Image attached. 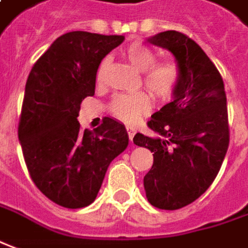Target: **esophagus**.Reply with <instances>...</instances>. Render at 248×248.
I'll use <instances>...</instances> for the list:
<instances>
[{
	"label": "esophagus",
	"instance_id": "obj_1",
	"mask_svg": "<svg viewBox=\"0 0 248 248\" xmlns=\"http://www.w3.org/2000/svg\"><path fill=\"white\" fill-rule=\"evenodd\" d=\"M126 130H127V134H129L130 141H133V137H134V134H136V127H133V126H127V127H126Z\"/></svg>",
	"mask_w": 248,
	"mask_h": 248
}]
</instances>
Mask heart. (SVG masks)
Returning <instances> with one entry per match:
<instances>
[{"label": "heart", "instance_id": "1", "mask_svg": "<svg viewBox=\"0 0 248 248\" xmlns=\"http://www.w3.org/2000/svg\"><path fill=\"white\" fill-rule=\"evenodd\" d=\"M124 57L131 66L142 73V81L146 88L160 100L172 95L179 81V67L172 61L155 62V54L141 43H131L124 50ZM108 58L100 62L96 72V81H104ZM111 112L126 124H136L140 118L151 110L149 96L142 92L121 93L114 96L110 104Z\"/></svg>", "mask_w": 248, "mask_h": 248}]
</instances>
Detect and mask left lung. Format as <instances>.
Instances as JSON below:
<instances>
[{"label":"left lung","instance_id":"left-lung-1","mask_svg":"<svg viewBox=\"0 0 248 248\" xmlns=\"http://www.w3.org/2000/svg\"><path fill=\"white\" fill-rule=\"evenodd\" d=\"M148 42L172 54L179 81L172 102L148 122L156 136L137 133L133 142L153 152V166L144 176L148 201L175 210L200 198L220 171L230 144L227 96L215 63L194 40L166 31Z\"/></svg>","mask_w":248,"mask_h":248}]
</instances>
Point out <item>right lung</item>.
I'll return each instance as SVG.
<instances>
[{
	"instance_id": "obj_1",
	"label": "right lung",
	"mask_w": 248,
	"mask_h": 248,
	"mask_svg": "<svg viewBox=\"0 0 248 248\" xmlns=\"http://www.w3.org/2000/svg\"><path fill=\"white\" fill-rule=\"evenodd\" d=\"M122 35L85 31L60 36L35 62L25 84L18 141L32 181L48 200L78 209L95 201L110 163L129 145L124 124L106 117L81 130L80 104L95 95L102 60Z\"/></svg>"
}]
</instances>
